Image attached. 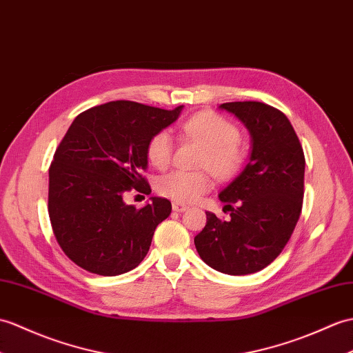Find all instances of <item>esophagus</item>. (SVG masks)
I'll return each mask as SVG.
<instances>
[{"mask_svg":"<svg viewBox=\"0 0 353 353\" xmlns=\"http://www.w3.org/2000/svg\"><path fill=\"white\" fill-rule=\"evenodd\" d=\"M186 209H188V206H186V204H183V203H179V201L173 203V210L174 212H185Z\"/></svg>","mask_w":353,"mask_h":353,"instance_id":"esophagus-1","label":"esophagus"}]
</instances>
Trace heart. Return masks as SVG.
Instances as JSON below:
<instances>
[{
    "label": "heart",
    "instance_id": "b5f03b06",
    "mask_svg": "<svg viewBox=\"0 0 353 353\" xmlns=\"http://www.w3.org/2000/svg\"><path fill=\"white\" fill-rule=\"evenodd\" d=\"M180 132L188 139L204 147L200 167L210 170L221 180L232 179L239 173L245 153L241 147V130L233 121L215 112H199L188 119ZM174 144L168 130L153 134L145 147L147 159L157 168H167L173 159ZM212 186L209 173L171 171L158 179L157 191L179 203H191L208 192Z\"/></svg>",
    "mask_w": 353,
    "mask_h": 353
}]
</instances>
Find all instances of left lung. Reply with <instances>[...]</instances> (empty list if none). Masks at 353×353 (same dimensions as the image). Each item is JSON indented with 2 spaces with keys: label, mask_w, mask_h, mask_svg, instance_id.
Masks as SVG:
<instances>
[{
  "label": "left lung",
  "mask_w": 353,
  "mask_h": 353,
  "mask_svg": "<svg viewBox=\"0 0 353 353\" xmlns=\"http://www.w3.org/2000/svg\"><path fill=\"white\" fill-rule=\"evenodd\" d=\"M251 135L250 161L219 192L230 219L206 212V225L194 237L204 263L228 275L259 272L280 256L296 227L304 199L305 158L292 123L261 102H227ZM232 203H236L233 208Z\"/></svg>",
  "instance_id": "8db88e82"
}]
</instances>
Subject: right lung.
Wrapping results in <instances>:
<instances>
[{"label":"right lung","mask_w":353,"mask_h":353,"mask_svg":"<svg viewBox=\"0 0 353 353\" xmlns=\"http://www.w3.org/2000/svg\"><path fill=\"white\" fill-rule=\"evenodd\" d=\"M182 108L116 101L73 120L54 153L48 192L55 239L73 263L103 276L141 263L158 224L171 214V203L152 196L137 209L125 203V195L152 192L143 177L147 143L176 121Z\"/></svg>","instance_id":"add662e5"}]
</instances>
